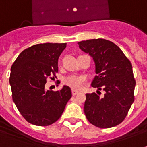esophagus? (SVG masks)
<instances>
[{"mask_svg":"<svg viewBox=\"0 0 147 147\" xmlns=\"http://www.w3.org/2000/svg\"><path fill=\"white\" fill-rule=\"evenodd\" d=\"M71 92H72V95H76L77 94L79 93V91H76V90H75V89H72Z\"/></svg>","mask_w":147,"mask_h":147,"instance_id":"esophagus-1","label":"esophagus"}]
</instances>
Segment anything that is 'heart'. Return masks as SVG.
<instances>
[{
	"instance_id": "heart-1",
	"label": "heart",
	"mask_w": 147,
	"mask_h": 147,
	"mask_svg": "<svg viewBox=\"0 0 147 147\" xmlns=\"http://www.w3.org/2000/svg\"><path fill=\"white\" fill-rule=\"evenodd\" d=\"M85 78L83 76H67L64 79V84L69 86L73 89H78L80 90L84 87V84L85 83Z\"/></svg>"
}]
</instances>
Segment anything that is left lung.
Wrapping results in <instances>:
<instances>
[{
	"label": "left lung",
	"instance_id": "left-lung-1",
	"mask_svg": "<svg viewBox=\"0 0 147 147\" xmlns=\"http://www.w3.org/2000/svg\"><path fill=\"white\" fill-rule=\"evenodd\" d=\"M83 52L93 58L95 73L91 82L101 92L86 94L84 113L92 125L110 128L121 123L127 116L134 100L135 80L132 65L123 51L113 42L93 39L78 43Z\"/></svg>",
	"mask_w": 147,
	"mask_h": 147
}]
</instances>
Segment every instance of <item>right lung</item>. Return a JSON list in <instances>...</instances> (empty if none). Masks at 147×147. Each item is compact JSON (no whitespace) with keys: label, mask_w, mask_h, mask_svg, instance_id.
Returning <instances> with one entry per match:
<instances>
[{"label":"right lung","mask_w":147,"mask_h":147,"mask_svg":"<svg viewBox=\"0 0 147 147\" xmlns=\"http://www.w3.org/2000/svg\"><path fill=\"white\" fill-rule=\"evenodd\" d=\"M63 44H38L24 50L11 67L9 84L13 100L29 123L49 126L59 119L71 98L64 85L57 91H46L48 78L58 71V59L66 48Z\"/></svg>","instance_id":"obj_1"}]
</instances>
